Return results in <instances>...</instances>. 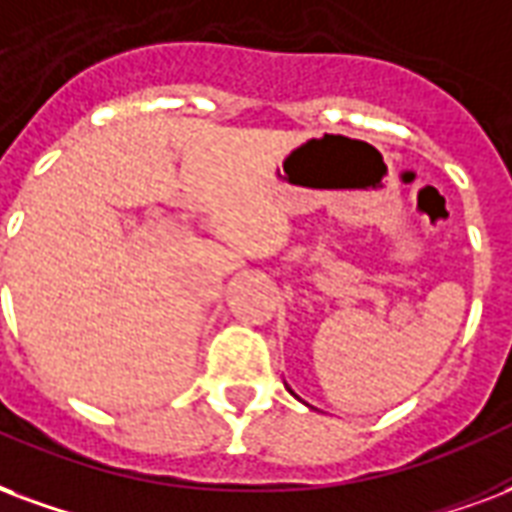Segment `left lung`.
Instances as JSON below:
<instances>
[{
    "instance_id": "obj_1",
    "label": "left lung",
    "mask_w": 512,
    "mask_h": 512,
    "mask_svg": "<svg viewBox=\"0 0 512 512\" xmlns=\"http://www.w3.org/2000/svg\"><path fill=\"white\" fill-rule=\"evenodd\" d=\"M290 393H293V391H290Z\"/></svg>"
}]
</instances>
